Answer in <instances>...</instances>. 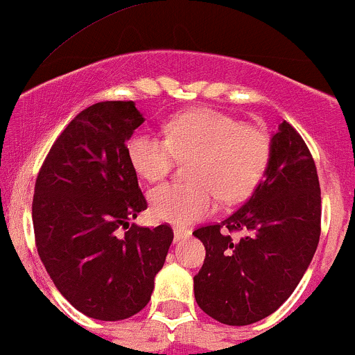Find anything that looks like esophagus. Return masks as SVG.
<instances>
[{
    "label": "esophagus",
    "mask_w": 355,
    "mask_h": 355,
    "mask_svg": "<svg viewBox=\"0 0 355 355\" xmlns=\"http://www.w3.org/2000/svg\"><path fill=\"white\" fill-rule=\"evenodd\" d=\"M189 235H191V232L186 230V228H181V227L174 228V240H176V242H179V240L188 239Z\"/></svg>",
    "instance_id": "esophagus-1"
}]
</instances>
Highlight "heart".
Instances as JSON below:
<instances>
[{
	"mask_svg": "<svg viewBox=\"0 0 355 355\" xmlns=\"http://www.w3.org/2000/svg\"><path fill=\"white\" fill-rule=\"evenodd\" d=\"M270 150L264 128L243 125L239 118L211 108L174 116L166 125V139L137 130L127 142L132 167L148 182L167 176L178 159L189 161V182H167L150 191L155 218L176 225L209 215L216 196L223 203L245 200L264 178Z\"/></svg>",
	"mask_w": 355,
	"mask_h": 355,
	"instance_id": "1",
	"label": "heart"
}]
</instances>
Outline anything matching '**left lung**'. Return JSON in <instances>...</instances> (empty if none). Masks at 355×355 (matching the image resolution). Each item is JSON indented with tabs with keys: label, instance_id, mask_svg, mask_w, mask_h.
<instances>
[{
	"label": "left lung",
	"instance_id": "1",
	"mask_svg": "<svg viewBox=\"0 0 355 355\" xmlns=\"http://www.w3.org/2000/svg\"><path fill=\"white\" fill-rule=\"evenodd\" d=\"M252 196L220 223L193 232L207 249L194 276L198 306L225 325H250L291 296L320 240L322 196L310 148L283 121ZM235 231L242 238L233 239Z\"/></svg>",
	"mask_w": 355,
	"mask_h": 355
}]
</instances>
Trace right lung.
<instances>
[{
	"instance_id": "1",
	"label": "right lung",
	"mask_w": 355,
	"mask_h": 355,
	"mask_svg": "<svg viewBox=\"0 0 355 355\" xmlns=\"http://www.w3.org/2000/svg\"><path fill=\"white\" fill-rule=\"evenodd\" d=\"M142 123L133 101L91 105L57 137L35 181L40 261L76 310L105 322L146 306L174 239L167 223H128L147 208L127 154Z\"/></svg>"
}]
</instances>
